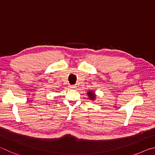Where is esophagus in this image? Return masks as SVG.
<instances>
[{"label": "esophagus", "instance_id": "esophagus-1", "mask_svg": "<svg viewBox=\"0 0 155 155\" xmlns=\"http://www.w3.org/2000/svg\"><path fill=\"white\" fill-rule=\"evenodd\" d=\"M75 87H76V86H75V85H69V88L71 89H74V88H75Z\"/></svg>", "mask_w": 155, "mask_h": 155}]
</instances>
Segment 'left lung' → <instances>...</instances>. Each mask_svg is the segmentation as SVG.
Wrapping results in <instances>:
<instances>
[{
  "label": "left lung",
  "mask_w": 155,
  "mask_h": 155,
  "mask_svg": "<svg viewBox=\"0 0 155 155\" xmlns=\"http://www.w3.org/2000/svg\"><path fill=\"white\" fill-rule=\"evenodd\" d=\"M87 94H88V96L89 97V99H91V100H94V99L96 98L95 94H94V92H93V91H88Z\"/></svg>",
  "instance_id": "1"
}]
</instances>
